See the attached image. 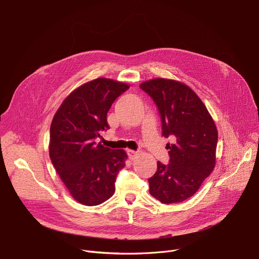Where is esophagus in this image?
I'll use <instances>...</instances> for the list:
<instances>
[{
    "label": "esophagus",
    "mask_w": 259,
    "mask_h": 259,
    "mask_svg": "<svg viewBox=\"0 0 259 259\" xmlns=\"http://www.w3.org/2000/svg\"><path fill=\"white\" fill-rule=\"evenodd\" d=\"M127 153H128V156H129L130 160H134L136 158V156H138V152L133 151V150H128Z\"/></svg>",
    "instance_id": "1"
}]
</instances>
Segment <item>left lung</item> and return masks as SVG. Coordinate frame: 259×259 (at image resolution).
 <instances>
[{
    "instance_id": "obj_1",
    "label": "left lung",
    "mask_w": 259,
    "mask_h": 259,
    "mask_svg": "<svg viewBox=\"0 0 259 259\" xmlns=\"http://www.w3.org/2000/svg\"><path fill=\"white\" fill-rule=\"evenodd\" d=\"M156 102L162 134L173 136L167 144L170 163H157L149 179L150 194L163 204L180 203L194 196L216 164L218 133L206 105L188 85L157 78L140 84Z\"/></svg>"
}]
</instances>
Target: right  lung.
Segmentation results:
<instances>
[{
  "instance_id": "obj_1",
  "label": "right lung",
  "mask_w": 259,
  "mask_h": 259,
  "mask_svg": "<svg viewBox=\"0 0 259 259\" xmlns=\"http://www.w3.org/2000/svg\"><path fill=\"white\" fill-rule=\"evenodd\" d=\"M123 82L98 78L71 91L50 126L49 156L71 197L86 206L112 197L119 171L128 158L124 150H110L95 139L109 128L108 109L129 89Z\"/></svg>"
}]
</instances>
